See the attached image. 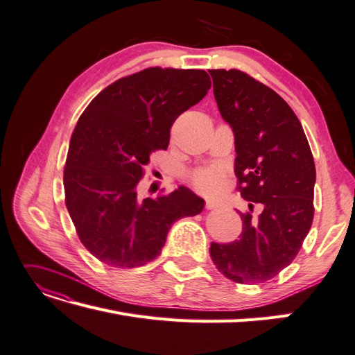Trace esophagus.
<instances>
[{"label":"esophagus","instance_id":"obj_1","mask_svg":"<svg viewBox=\"0 0 355 355\" xmlns=\"http://www.w3.org/2000/svg\"><path fill=\"white\" fill-rule=\"evenodd\" d=\"M219 207H220V202L213 201V199H207V202H205L207 210H214V208H219Z\"/></svg>","mask_w":355,"mask_h":355}]
</instances>
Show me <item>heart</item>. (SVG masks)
Listing matches in <instances>:
<instances>
[{
    "label": "heart",
    "mask_w": 355,
    "mask_h": 355,
    "mask_svg": "<svg viewBox=\"0 0 355 355\" xmlns=\"http://www.w3.org/2000/svg\"><path fill=\"white\" fill-rule=\"evenodd\" d=\"M223 180L225 172L219 166L201 168L192 174V183L195 184V187L208 195L219 192L223 186Z\"/></svg>",
    "instance_id": "1"
}]
</instances>
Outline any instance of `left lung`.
I'll return each instance as SVG.
<instances>
[{"instance_id":"left-lung-1","label":"left lung","mask_w":355,"mask_h":355,"mask_svg":"<svg viewBox=\"0 0 355 355\" xmlns=\"http://www.w3.org/2000/svg\"><path fill=\"white\" fill-rule=\"evenodd\" d=\"M208 71L217 107L234 132V172L250 208L240 213V239L211 243L210 255L237 284H264L294 261L312 226L313 156L302 123L276 91L240 70Z\"/></svg>"}]
</instances>
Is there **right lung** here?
<instances>
[{
	"label": "right lung",
	"instance_id": "obj_1",
	"mask_svg": "<svg viewBox=\"0 0 355 355\" xmlns=\"http://www.w3.org/2000/svg\"><path fill=\"white\" fill-rule=\"evenodd\" d=\"M210 87L204 70L150 67L115 80L80 115L64 168L66 207L98 261L145 266L160 255L172 223L202 211L204 199L184 186L141 199L138 184L151 153L168 148L178 115Z\"/></svg>",
	"mask_w": 355,
	"mask_h": 355
}]
</instances>
